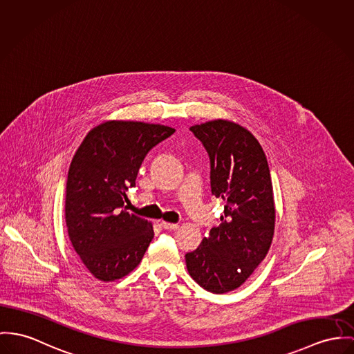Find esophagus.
Here are the masks:
<instances>
[{"instance_id":"34e87169","label":"esophagus","mask_w":354,"mask_h":354,"mask_svg":"<svg viewBox=\"0 0 354 354\" xmlns=\"http://www.w3.org/2000/svg\"><path fill=\"white\" fill-rule=\"evenodd\" d=\"M160 226L165 230H176L179 227L178 223H169V222H164V221L160 222Z\"/></svg>"}]
</instances>
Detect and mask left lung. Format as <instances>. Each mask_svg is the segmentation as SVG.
Segmentation results:
<instances>
[{
    "label": "left lung",
    "mask_w": 354,
    "mask_h": 354,
    "mask_svg": "<svg viewBox=\"0 0 354 354\" xmlns=\"http://www.w3.org/2000/svg\"><path fill=\"white\" fill-rule=\"evenodd\" d=\"M190 131L209 155L212 194L225 206L221 225L186 253V266L201 287L223 294L244 283L272 243L271 172L261 145L243 127L217 120Z\"/></svg>",
    "instance_id": "1"
}]
</instances>
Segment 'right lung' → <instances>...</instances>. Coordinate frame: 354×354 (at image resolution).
<instances>
[{"label":"right lung","mask_w":354,"mask_h":354,"mask_svg":"<svg viewBox=\"0 0 354 354\" xmlns=\"http://www.w3.org/2000/svg\"><path fill=\"white\" fill-rule=\"evenodd\" d=\"M175 129L109 121L91 129L73 158L66 186V223L84 267L102 281L133 271L153 239L152 225L121 210L147 153Z\"/></svg>","instance_id":"obj_1"}]
</instances>
